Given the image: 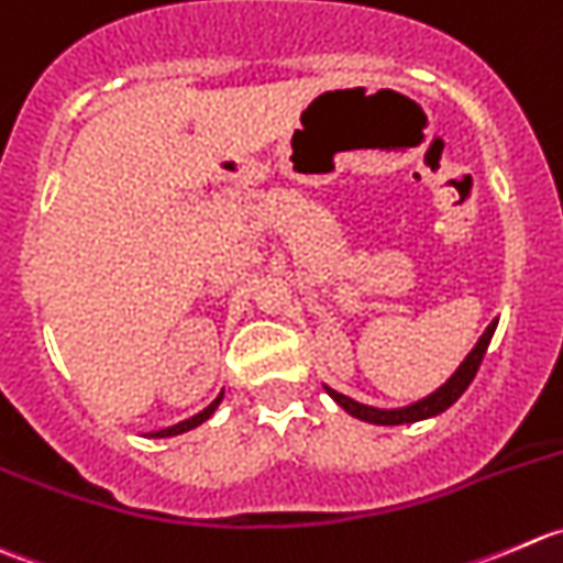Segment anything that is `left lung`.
I'll return each instance as SVG.
<instances>
[{
	"mask_svg": "<svg viewBox=\"0 0 563 563\" xmlns=\"http://www.w3.org/2000/svg\"><path fill=\"white\" fill-rule=\"evenodd\" d=\"M495 325H498V322H493V325H487V331L482 333V339H478L476 347L471 350L468 358H465L463 364H460V369L454 372V375L449 377V380L443 383V386L438 388L435 394H430V397L421 399V402L408 405V408L380 410V408H369V405L355 402V399L344 397V394L333 391V388H328V386H325V391L331 394V397L336 399V402L342 405V408L347 410L350 416H355V419H361V421H369V424H386V427H391V424H410V421L430 419V416H438V413H443V410H446V408H452V405L457 402L460 397H463L465 388L471 386V380H473V377H476L478 366H482L484 353H487V344H489V339H493Z\"/></svg>",
	"mask_w": 563,
	"mask_h": 563,
	"instance_id": "obj_1",
	"label": "left lung"
}]
</instances>
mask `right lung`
<instances>
[{
	"instance_id": "add662e5",
	"label": "right lung",
	"mask_w": 563,
	"mask_h": 563,
	"mask_svg": "<svg viewBox=\"0 0 563 563\" xmlns=\"http://www.w3.org/2000/svg\"><path fill=\"white\" fill-rule=\"evenodd\" d=\"M219 402H221V394L219 397L213 399V402L208 405V408L202 410V413H197V416H191V419H186V421H180V424H175V427H166V430H158V432H150V438H172V435H180V432H186V430H194V427H199L202 424L205 419H210V416H213V410L219 408Z\"/></svg>"
}]
</instances>
